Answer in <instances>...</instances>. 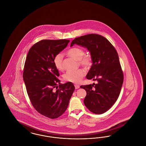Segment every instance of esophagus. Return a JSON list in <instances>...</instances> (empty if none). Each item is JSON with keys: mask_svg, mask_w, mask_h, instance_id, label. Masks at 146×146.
Instances as JSON below:
<instances>
[{"mask_svg": "<svg viewBox=\"0 0 146 146\" xmlns=\"http://www.w3.org/2000/svg\"><path fill=\"white\" fill-rule=\"evenodd\" d=\"M74 86H75L76 89H79V88H80V86H79V85H77V84H75V85H74Z\"/></svg>", "mask_w": 146, "mask_h": 146, "instance_id": "1", "label": "esophagus"}]
</instances>
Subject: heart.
<instances>
[{
  "label": "heart",
  "instance_id": "b5f03b06",
  "mask_svg": "<svg viewBox=\"0 0 146 146\" xmlns=\"http://www.w3.org/2000/svg\"><path fill=\"white\" fill-rule=\"evenodd\" d=\"M84 50L79 47H73L67 51V54L73 58L78 60L80 65L84 67H88L90 64L91 59L90 56L84 55ZM63 56L58 54L55 56L53 62L56 68L58 70H63ZM85 74V72L82 69L76 70H68L63 76V79L67 82L73 83H79Z\"/></svg>",
  "mask_w": 146,
  "mask_h": 146
}]
</instances>
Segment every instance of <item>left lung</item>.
<instances>
[{"label": "left lung", "instance_id": "obj_1", "mask_svg": "<svg viewBox=\"0 0 146 146\" xmlns=\"http://www.w3.org/2000/svg\"><path fill=\"white\" fill-rule=\"evenodd\" d=\"M76 44L90 53L92 64L86 78L97 84L82 85L86 91L84 103L95 114H102L117 101L123 83V73L116 50L106 38L90 34L75 38L70 47Z\"/></svg>", "mask_w": 146, "mask_h": 146}]
</instances>
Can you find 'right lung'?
Instances as JSON below:
<instances>
[{"instance_id":"add662e5","label":"right lung","mask_w":146,"mask_h":146,"mask_svg":"<svg viewBox=\"0 0 146 146\" xmlns=\"http://www.w3.org/2000/svg\"><path fill=\"white\" fill-rule=\"evenodd\" d=\"M69 40H42L29 49L23 78L35 109L48 118L60 117L67 110L75 87L71 82L60 84L54 58L65 49Z\"/></svg>"}]
</instances>
